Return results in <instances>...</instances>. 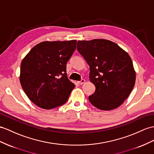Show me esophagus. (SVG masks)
Returning <instances> with one entry per match:
<instances>
[{"label": "esophagus", "mask_w": 154, "mask_h": 154, "mask_svg": "<svg viewBox=\"0 0 154 154\" xmlns=\"http://www.w3.org/2000/svg\"><path fill=\"white\" fill-rule=\"evenodd\" d=\"M85 80H84V79H82L80 81H78V84H80V85H82V84H84L85 83Z\"/></svg>", "instance_id": "1"}]
</instances>
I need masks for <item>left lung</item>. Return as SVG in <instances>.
I'll list each match as a JSON object with an SVG mask.
<instances>
[{"mask_svg":"<svg viewBox=\"0 0 154 154\" xmlns=\"http://www.w3.org/2000/svg\"><path fill=\"white\" fill-rule=\"evenodd\" d=\"M77 50L89 65V80L95 86L89 102L102 110L120 106L135 84V71L129 54L105 39L79 40Z\"/></svg>","mask_w":154,"mask_h":154,"instance_id":"obj_1","label":"left lung"}]
</instances>
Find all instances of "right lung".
I'll return each mask as SVG.
<instances>
[{"label": "right lung", "mask_w": 154, "mask_h": 154, "mask_svg": "<svg viewBox=\"0 0 154 154\" xmlns=\"http://www.w3.org/2000/svg\"><path fill=\"white\" fill-rule=\"evenodd\" d=\"M76 40L38 44L22 60L20 80L25 94L36 106L51 109L64 104L75 85L67 77L66 63Z\"/></svg>", "instance_id": "add662e5"}]
</instances>
